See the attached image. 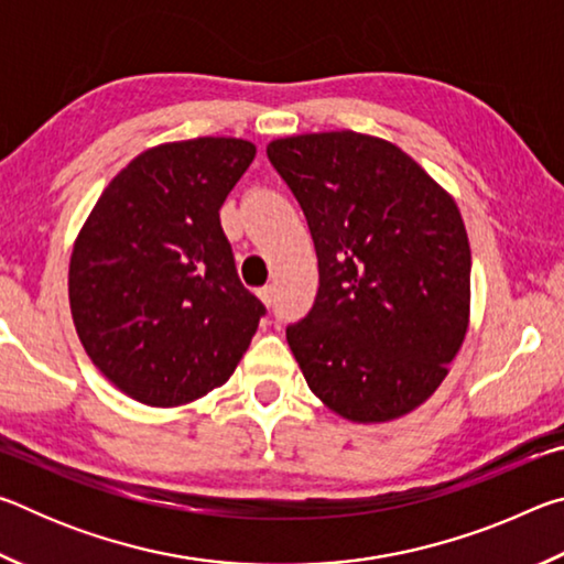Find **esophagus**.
I'll list each match as a JSON object with an SVG mask.
<instances>
[{
	"mask_svg": "<svg viewBox=\"0 0 564 564\" xmlns=\"http://www.w3.org/2000/svg\"><path fill=\"white\" fill-rule=\"evenodd\" d=\"M259 299L263 301V305H273V285H263L259 291Z\"/></svg>",
	"mask_w": 564,
	"mask_h": 564,
	"instance_id": "obj_1",
	"label": "esophagus"
}]
</instances>
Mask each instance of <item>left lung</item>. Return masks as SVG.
I'll return each instance as SVG.
<instances>
[{"label":"left lung","instance_id":"8db88e82","mask_svg":"<svg viewBox=\"0 0 564 564\" xmlns=\"http://www.w3.org/2000/svg\"><path fill=\"white\" fill-rule=\"evenodd\" d=\"M308 221L321 285L285 340L313 395L350 423L413 413L470 323V243L455 198L386 139L350 129L265 149Z\"/></svg>","mask_w":564,"mask_h":564}]
</instances>
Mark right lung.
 I'll return each mask as SVG.
<instances>
[{
    "label": "right lung",
    "instance_id": "add662e5",
    "mask_svg": "<svg viewBox=\"0 0 564 564\" xmlns=\"http://www.w3.org/2000/svg\"><path fill=\"white\" fill-rule=\"evenodd\" d=\"M256 147L198 137L147 149L101 191L69 261L87 356L121 393L176 408L224 386L263 303L238 281L218 212Z\"/></svg>",
    "mask_w": 564,
    "mask_h": 564
}]
</instances>
